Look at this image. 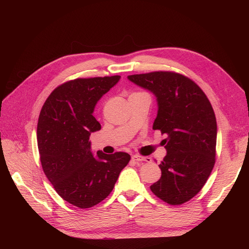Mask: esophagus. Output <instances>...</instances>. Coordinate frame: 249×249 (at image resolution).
Here are the masks:
<instances>
[{
    "label": "esophagus",
    "mask_w": 249,
    "mask_h": 249,
    "mask_svg": "<svg viewBox=\"0 0 249 249\" xmlns=\"http://www.w3.org/2000/svg\"><path fill=\"white\" fill-rule=\"evenodd\" d=\"M132 160L135 162H150V158L149 157H143L140 155H133L132 156Z\"/></svg>",
    "instance_id": "1"
}]
</instances>
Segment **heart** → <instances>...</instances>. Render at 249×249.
Masks as SVG:
<instances>
[{
	"label": "heart",
	"instance_id": "heart-1",
	"mask_svg": "<svg viewBox=\"0 0 249 249\" xmlns=\"http://www.w3.org/2000/svg\"><path fill=\"white\" fill-rule=\"evenodd\" d=\"M133 94H134V93H133Z\"/></svg>",
	"mask_w": 249,
	"mask_h": 249
}]
</instances>
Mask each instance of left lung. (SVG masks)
<instances>
[{"mask_svg": "<svg viewBox=\"0 0 249 249\" xmlns=\"http://www.w3.org/2000/svg\"><path fill=\"white\" fill-rule=\"evenodd\" d=\"M127 79L157 97L153 129L167 136V154L159 165L162 176L150 190L169 205H182L201 190L214 167L217 124L212 105L183 74L154 71Z\"/></svg>", "mask_w": 249, "mask_h": 249, "instance_id": "left-lung-1", "label": "left lung"}]
</instances>
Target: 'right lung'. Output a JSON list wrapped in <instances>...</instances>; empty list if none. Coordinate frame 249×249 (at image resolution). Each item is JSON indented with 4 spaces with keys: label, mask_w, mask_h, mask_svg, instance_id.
<instances>
[{
    "label": "right lung",
    "mask_w": 249,
    "mask_h": 249,
    "mask_svg": "<svg viewBox=\"0 0 249 249\" xmlns=\"http://www.w3.org/2000/svg\"><path fill=\"white\" fill-rule=\"evenodd\" d=\"M120 76L76 79L58 86L44 103L37 124L42 169L56 192L71 205L93 207L114 188L131 156L102 150L93 155L89 136L101 130L96 103Z\"/></svg>",
    "instance_id": "add662e5"
}]
</instances>
